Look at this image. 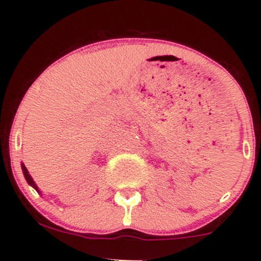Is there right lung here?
I'll return each mask as SVG.
<instances>
[{
    "label": "right lung",
    "instance_id": "add662e5",
    "mask_svg": "<svg viewBox=\"0 0 261 261\" xmlns=\"http://www.w3.org/2000/svg\"><path fill=\"white\" fill-rule=\"evenodd\" d=\"M22 168H23V173H24V176H25V179H27V181H28V184L29 185H32L33 188H35L38 190V188H37V185H35V182L33 181V179H32V176L29 175V173H28V170H27V168L24 167V164H22Z\"/></svg>",
    "mask_w": 261,
    "mask_h": 261
}]
</instances>
